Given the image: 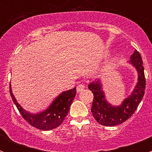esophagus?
Returning a JSON list of instances; mask_svg holds the SVG:
<instances>
[{
	"mask_svg": "<svg viewBox=\"0 0 152 152\" xmlns=\"http://www.w3.org/2000/svg\"><path fill=\"white\" fill-rule=\"evenodd\" d=\"M84 88L85 87H84V84H79V85L77 86V92H80V91L84 89Z\"/></svg>",
	"mask_w": 152,
	"mask_h": 152,
	"instance_id": "esophagus-1",
	"label": "esophagus"
}]
</instances>
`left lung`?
<instances>
[{
    "label": "left lung",
    "instance_id": "8db88e82",
    "mask_svg": "<svg viewBox=\"0 0 152 152\" xmlns=\"http://www.w3.org/2000/svg\"><path fill=\"white\" fill-rule=\"evenodd\" d=\"M130 58V63L138 72L139 81L132 94L125 99L120 106L114 107L107 101L100 80L93 81L88 85V88L94 94L91 113L96 121L102 126H114L124 123L135 113L144 96L145 77L140 53L135 49Z\"/></svg>",
    "mask_w": 152,
    "mask_h": 152
}]
</instances>
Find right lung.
<instances>
[{
	"instance_id": "obj_1",
	"label": "right lung",
	"mask_w": 152,
	"mask_h": 152,
	"mask_svg": "<svg viewBox=\"0 0 152 152\" xmlns=\"http://www.w3.org/2000/svg\"><path fill=\"white\" fill-rule=\"evenodd\" d=\"M10 94L13 103L23 118L32 126L40 130H51L60 126L68 115L70 107L76 94V88L61 93L52 101V104L43 112L33 114L23 109L13 96L10 84Z\"/></svg>"
}]
</instances>
